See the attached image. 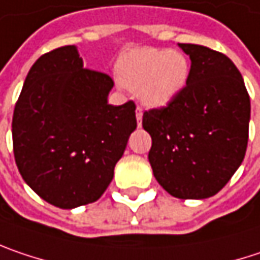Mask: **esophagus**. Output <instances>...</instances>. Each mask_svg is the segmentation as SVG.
Listing matches in <instances>:
<instances>
[{
	"label": "esophagus",
	"mask_w": 260,
	"mask_h": 260,
	"mask_svg": "<svg viewBox=\"0 0 260 260\" xmlns=\"http://www.w3.org/2000/svg\"><path fill=\"white\" fill-rule=\"evenodd\" d=\"M142 117H143V111H142V108L138 106L136 108V120H138V125H142Z\"/></svg>",
	"instance_id": "obj_1"
}]
</instances>
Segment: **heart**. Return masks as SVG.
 Returning a JSON list of instances; mask_svg holds the SVG:
<instances>
[{
	"label": "heart",
	"instance_id": "1",
	"mask_svg": "<svg viewBox=\"0 0 260 260\" xmlns=\"http://www.w3.org/2000/svg\"><path fill=\"white\" fill-rule=\"evenodd\" d=\"M120 83L139 93L148 106H164L185 88L189 78V60L176 50L138 48L118 62Z\"/></svg>",
	"mask_w": 260,
	"mask_h": 260
}]
</instances>
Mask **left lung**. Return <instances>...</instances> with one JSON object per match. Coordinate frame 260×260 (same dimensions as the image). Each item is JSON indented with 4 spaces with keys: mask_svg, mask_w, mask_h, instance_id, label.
Masks as SVG:
<instances>
[{
    "mask_svg": "<svg viewBox=\"0 0 260 260\" xmlns=\"http://www.w3.org/2000/svg\"><path fill=\"white\" fill-rule=\"evenodd\" d=\"M189 56L185 88L167 106L143 114L151 135L154 176L170 195L203 200L217 194L241 166L249 140L250 98L225 54L179 44Z\"/></svg>",
    "mask_w": 260,
    "mask_h": 260,
    "instance_id": "obj_1",
    "label": "left lung"
}]
</instances>
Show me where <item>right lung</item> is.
Wrapping results in <instances>:
<instances>
[{
    "label": "right lung",
    "mask_w": 260,
    "mask_h": 260,
    "mask_svg": "<svg viewBox=\"0 0 260 260\" xmlns=\"http://www.w3.org/2000/svg\"><path fill=\"white\" fill-rule=\"evenodd\" d=\"M109 75L85 69L75 46L43 54L29 69L13 114L17 169L47 203L98 201L135 132L136 105L108 103Z\"/></svg>",
    "instance_id": "obj_1"
}]
</instances>
